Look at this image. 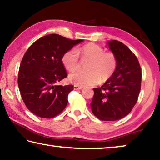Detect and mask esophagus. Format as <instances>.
I'll return each instance as SVG.
<instances>
[{
  "mask_svg": "<svg viewBox=\"0 0 160 160\" xmlns=\"http://www.w3.org/2000/svg\"><path fill=\"white\" fill-rule=\"evenodd\" d=\"M73 88H74V90H82V88H83V87H82V86H78V85H74Z\"/></svg>",
  "mask_w": 160,
  "mask_h": 160,
  "instance_id": "esophagus-1",
  "label": "esophagus"
}]
</instances>
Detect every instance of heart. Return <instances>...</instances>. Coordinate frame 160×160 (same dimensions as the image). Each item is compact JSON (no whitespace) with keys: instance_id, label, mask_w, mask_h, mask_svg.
I'll return each mask as SVG.
<instances>
[{"instance_id":"heart-1","label":"heart","mask_w":160,"mask_h":160,"mask_svg":"<svg viewBox=\"0 0 160 160\" xmlns=\"http://www.w3.org/2000/svg\"><path fill=\"white\" fill-rule=\"evenodd\" d=\"M79 53L84 62H89L85 67L87 72H75L69 75L68 80L75 85L91 86L108 80L117 68V59L112 52H105L101 47L88 44L80 50L70 49L66 52L62 58L63 65L70 72L79 68Z\"/></svg>"}]
</instances>
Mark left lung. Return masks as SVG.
<instances>
[{
	"mask_svg": "<svg viewBox=\"0 0 160 160\" xmlns=\"http://www.w3.org/2000/svg\"><path fill=\"white\" fill-rule=\"evenodd\" d=\"M106 47L116 55L117 68L101 88H93L90 106L100 120L117 121L127 116L137 103L142 70L137 57L122 42L111 40Z\"/></svg>",
	"mask_w": 160,
	"mask_h": 160,
	"instance_id": "8db88e82",
	"label": "left lung"
}]
</instances>
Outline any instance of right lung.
Returning <instances> with one entry per match:
<instances>
[{
    "label": "right lung",
    "mask_w": 160,
    "mask_h": 160,
    "mask_svg": "<svg viewBox=\"0 0 160 160\" xmlns=\"http://www.w3.org/2000/svg\"><path fill=\"white\" fill-rule=\"evenodd\" d=\"M83 41L52 34L40 38L28 49L19 68L18 85L26 106L34 115L51 118L65 108L73 86L57 85L68 76L62 58Z\"/></svg>",
    "instance_id": "add662e5"
}]
</instances>
